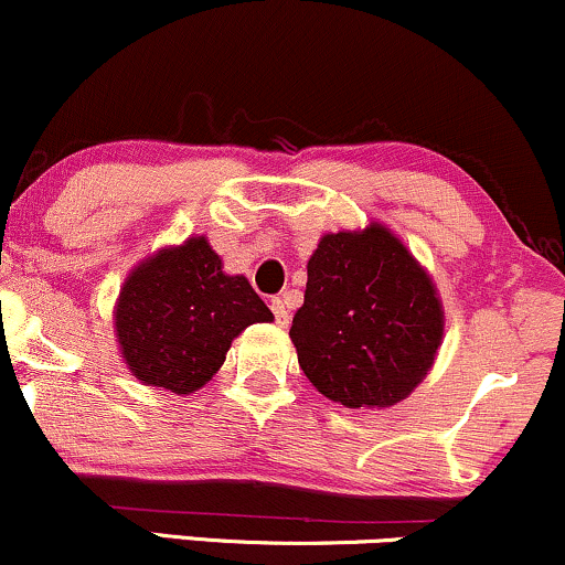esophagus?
Listing matches in <instances>:
<instances>
[{
    "mask_svg": "<svg viewBox=\"0 0 565 565\" xmlns=\"http://www.w3.org/2000/svg\"><path fill=\"white\" fill-rule=\"evenodd\" d=\"M271 315H275V322L280 324V328H288V322H290V315H288V307H285V298H271Z\"/></svg>",
    "mask_w": 565,
    "mask_h": 565,
    "instance_id": "34e87169",
    "label": "esophagus"
}]
</instances>
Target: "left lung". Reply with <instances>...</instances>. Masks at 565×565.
I'll return each mask as SVG.
<instances>
[{"label": "left lung", "instance_id": "left-lung-1", "mask_svg": "<svg viewBox=\"0 0 565 565\" xmlns=\"http://www.w3.org/2000/svg\"><path fill=\"white\" fill-rule=\"evenodd\" d=\"M290 341L315 388L343 407H391L434 364L444 315L434 282L404 245L370 224L324 235L309 258Z\"/></svg>", "mask_w": 565, "mask_h": 565}]
</instances>
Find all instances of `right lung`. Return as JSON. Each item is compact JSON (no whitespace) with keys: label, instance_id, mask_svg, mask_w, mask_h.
Returning a JSON list of instances; mask_svg holds the SVG:
<instances>
[{"label":"right lung","instance_id":"right-lung-1","mask_svg":"<svg viewBox=\"0 0 565 565\" xmlns=\"http://www.w3.org/2000/svg\"><path fill=\"white\" fill-rule=\"evenodd\" d=\"M271 311L245 277L224 275L203 237L131 271L116 309L121 354L139 381L192 394L222 367L232 338Z\"/></svg>","mask_w":565,"mask_h":565}]
</instances>
